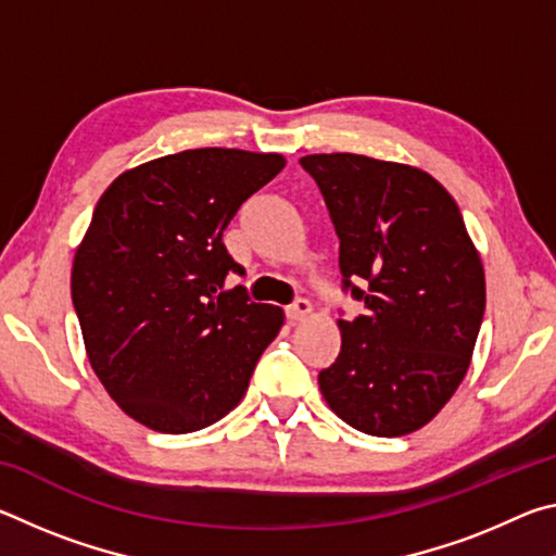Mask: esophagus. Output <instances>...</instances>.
Returning a JSON list of instances; mask_svg holds the SVG:
<instances>
[{"instance_id": "1", "label": "esophagus", "mask_w": 556, "mask_h": 556, "mask_svg": "<svg viewBox=\"0 0 556 556\" xmlns=\"http://www.w3.org/2000/svg\"><path fill=\"white\" fill-rule=\"evenodd\" d=\"M308 314H312V304H308V299H296L294 304L287 306V318L291 324L301 321V318H306Z\"/></svg>"}]
</instances>
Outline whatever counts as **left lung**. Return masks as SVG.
<instances>
[{
  "instance_id": "left-lung-1",
  "label": "left lung",
  "mask_w": 556,
  "mask_h": 556,
  "mask_svg": "<svg viewBox=\"0 0 556 556\" xmlns=\"http://www.w3.org/2000/svg\"><path fill=\"white\" fill-rule=\"evenodd\" d=\"M341 250V353L318 372L338 417L372 437L425 427L464 380L485 312V275L456 201L434 176L361 154H308Z\"/></svg>"
}]
</instances>
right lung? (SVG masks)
I'll use <instances>...</instances> for the list:
<instances>
[{
    "mask_svg": "<svg viewBox=\"0 0 556 556\" xmlns=\"http://www.w3.org/2000/svg\"><path fill=\"white\" fill-rule=\"evenodd\" d=\"M281 154L186 149L129 168L102 193L73 260L71 296L92 370L119 409L188 434L238 407L285 312L225 289L244 275L223 244Z\"/></svg>",
    "mask_w": 556,
    "mask_h": 556,
    "instance_id": "right-lung-1",
    "label": "right lung"
}]
</instances>
